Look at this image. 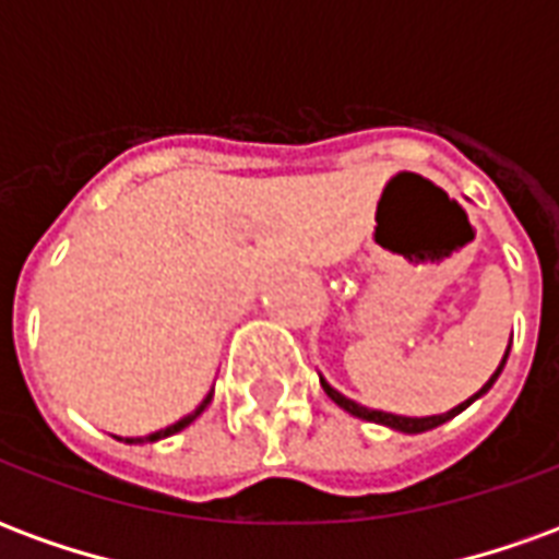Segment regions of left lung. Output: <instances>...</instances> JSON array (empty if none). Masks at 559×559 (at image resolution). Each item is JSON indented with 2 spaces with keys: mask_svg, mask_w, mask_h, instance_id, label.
<instances>
[{
  "mask_svg": "<svg viewBox=\"0 0 559 559\" xmlns=\"http://www.w3.org/2000/svg\"><path fill=\"white\" fill-rule=\"evenodd\" d=\"M506 359H509V347H506L503 359H500V365H497V371H493L491 377H488V383L476 392V395H469L467 401H461L457 407H452V411L445 413H437V416H395V413H386V411H371V407H362V404H356L353 399H347V395H341L338 389L329 383L326 377L320 374V386H323V392H326L329 399L338 404L341 411H347L350 416H359V419L365 421H377V425H386V428H392V431H401V433H421V431H431V428H437V425H443V421L455 419L457 413L467 411L473 401H479L488 389L497 383V377L503 374L506 368Z\"/></svg>",
  "mask_w": 559,
  "mask_h": 559,
  "instance_id": "1",
  "label": "left lung"
}]
</instances>
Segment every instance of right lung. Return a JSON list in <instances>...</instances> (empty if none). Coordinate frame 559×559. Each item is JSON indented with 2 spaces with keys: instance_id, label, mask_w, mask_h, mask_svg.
<instances>
[{
  "instance_id": "1",
  "label": "right lung",
  "mask_w": 559,
  "mask_h": 559,
  "mask_svg": "<svg viewBox=\"0 0 559 559\" xmlns=\"http://www.w3.org/2000/svg\"><path fill=\"white\" fill-rule=\"evenodd\" d=\"M212 395H215V389H209L206 399L200 401V404H197L194 411L188 413V416H182V419H179V421H173V425H167V428H160V431L146 433V437H116V440H122V443H155V440L173 437V433H179V431H182V428H188V425H191V421H194L197 416H200V413L206 411L209 404H212Z\"/></svg>"
}]
</instances>
